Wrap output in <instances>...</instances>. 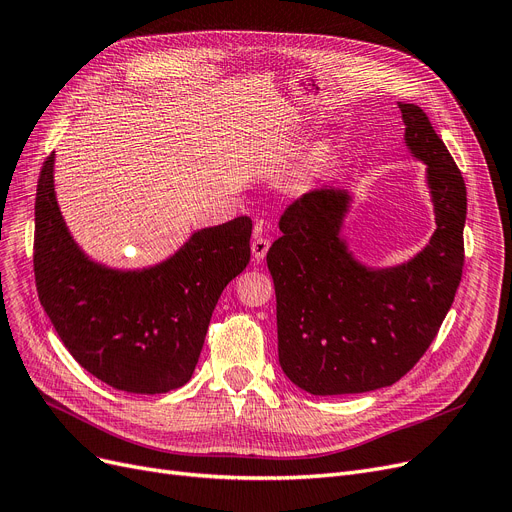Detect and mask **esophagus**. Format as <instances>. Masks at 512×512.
Returning <instances> with one entry per match:
<instances>
[{
    "mask_svg": "<svg viewBox=\"0 0 512 512\" xmlns=\"http://www.w3.org/2000/svg\"><path fill=\"white\" fill-rule=\"evenodd\" d=\"M251 251H253V259H255V261H261V259L265 257V253L270 251V240L257 232L255 238H253V242H251Z\"/></svg>",
    "mask_w": 512,
    "mask_h": 512,
    "instance_id": "esophagus-1",
    "label": "esophagus"
}]
</instances>
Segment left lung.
<instances>
[{
    "mask_svg": "<svg viewBox=\"0 0 512 512\" xmlns=\"http://www.w3.org/2000/svg\"><path fill=\"white\" fill-rule=\"evenodd\" d=\"M406 146L427 165L435 224L425 249L393 268H368L341 236L351 194L320 188L280 217L268 251L276 288L278 360L311 395L397 383L425 355L452 307L464 265L466 186L425 110L397 102Z\"/></svg>",
    "mask_w": 512,
    "mask_h": 512,
    "instance_id": "1",
    "label": "left lung"
}]
</instances>
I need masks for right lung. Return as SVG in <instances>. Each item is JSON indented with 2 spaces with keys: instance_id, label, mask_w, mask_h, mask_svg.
I'll return each instance as SVG.
<instances>
[{
  "instance_id": "1",
  "label": "right lung",
  "mask_w": 512,
  "mask_h": 512,
  "mask_svg": "<svg viewBox=\"0 0 512 512\" xmlns=\"http://www.w3.org/2000/svg\"><path fill=\"white\" fill-rule=\"evenodd\" d=\"M251 217L194 232L169 259L113 270L87 257L54 192V152L39 173L33 268L39 301L73 358L127 393L190 381L221 291L251 259Z\"/></svg>"
}]
</instances>
